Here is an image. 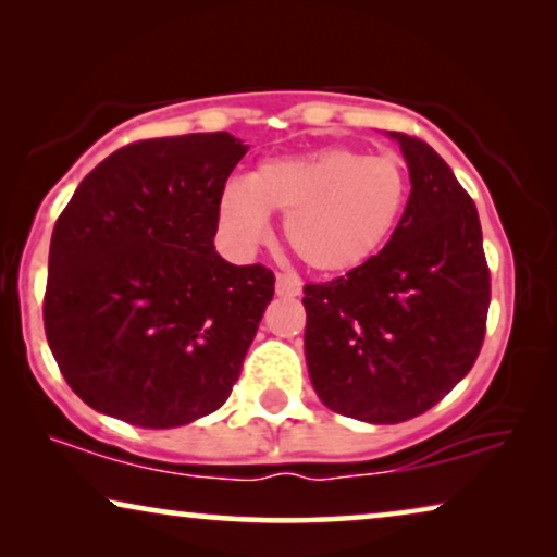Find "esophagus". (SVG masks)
<instances>
[{
	"instance_id": "esophagus-1",
	"label": "esophagus",
	"mask_w": 557,
	"mask_h": 557,
	"mask_svg": "<svg viewBox=\"0 0 557 557\" xmlns=\"http://www.w3.org/2000/svg\"><path fill=\"white\" fill-rule=\"evenodd\" d=\"M276 294L278 296H299L301 278L294 271H281L276 276Z\"/></svg>"
}]
</instances>
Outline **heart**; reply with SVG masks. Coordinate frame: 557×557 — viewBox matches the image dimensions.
<instances>
[{"label":"heart","mask_w":557,"mask_h":557,"mask_svg":"<svg viewBox=\"0 0 557 557\" xmlns=\"http://www.w3.org/2000/svg\"><path fill=\"white\" fill-rule=\"evenodd\" d=\"M410 197L406 164L352 147L269 159L220 193L218 218L235 246L253 248L269 215L286 218V240L309 269L347 273L393 238Z\"/></svg>","instance_id":"1"}]
</instances>
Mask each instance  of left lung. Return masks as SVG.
<instances>
[{"label":"left lung","mask_w":557,"mask_h":557,"mask_svg":"<svg viewBox=\"0 0 557 557\" xmlns=\"http://www.w3.org/2000/svg\"><path fill=\"white\" fill-rule=\"evenodd\" d=\"M410 170L393 238L360 269L304 286L309 377L326 408L403 423L474 368L492 299L476 205L418 136L391 132Z\"/></svg>","instance_id":"1"}]
</instances>
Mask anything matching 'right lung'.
Instances as JSON below:
<instances>
[{
  "label": "right lung",
  "mask_w": 557,
  "mask_h": 557,
  "mask_svg": "<svg viewBox=\"0 0 557 557\" xmlns=\"http://www.w3.org/2000/svg\"><path fill=\"white\" fill-rule=\"evenodd\" d=\"M246 151L227 132L126 144L60 212L45 334L94 410L174 429L218 410L238 383L276 284L212 243L220 193Z\"/></svg>",
  "instance_id": "1"
}]
</instances>
